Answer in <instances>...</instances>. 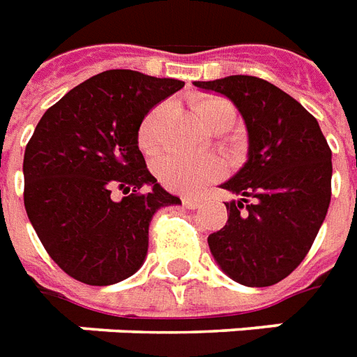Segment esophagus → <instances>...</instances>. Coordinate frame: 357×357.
<instances>
[{
	"label": "esophagus",
	"instance_id": "esophagus-1",
	"mask_svg": "<svg viewBox=\"0 0 357 357\" xmlns=\"http://www.w3.org/2000/svg\"><path fill=\"white\" fill-rule=\"evenodd\" d=\"M181 202H183L185 208H189V209H195L200 206V198L197 197H183L181 198Z\"/></svg>",
	"mask_w": 357,
	"mask_h": 357
}]
</instances>
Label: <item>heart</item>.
Listing matches in <instances>:
<instances>
[{
  "label": "heart",
  "instance_id": "1",
  "mask_svg": "<svg viewBox=\"0 0 357 357\" xmlns=\"http://www.w3.org/2000/svg\"><path fill=\"white\" fill-rule=\"evenodd\" d=\"M197 112L209 129L219 121L234 119L236 116L234 106L221 97L200 100L197 105ZM157 116H159V110H153L142 119V123L138 127V144L144 151H153L157 146ZM155 172L159 176L160 183L170 190L192 195L211 181L221 179L227 172V165L215 155L190 157V155L167 153L157 159Z\"/></svg>",
  "mask_w": 357,
  "mask_h": 357
}]
</instances>
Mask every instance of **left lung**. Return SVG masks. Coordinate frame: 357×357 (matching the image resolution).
Masks as SVG:
<instances>
[{"mask_svg":"<svg viewBox=\"0 0 357 357\" xmlns=\"http://www.w3.org/2000/svg\"><path fill=\"white\" fill-rule=\"evenodd\" d=\"M227 95L249 132V159L222 189L227 225L209 234L221 269L245 287H271L303 262L331 200V149L317 118L257 76L195 82Z\"/></svg>","mask_w":357,"mask_h":357,"instance_id":"8db88e82","label":"left lung"}]
</instances>
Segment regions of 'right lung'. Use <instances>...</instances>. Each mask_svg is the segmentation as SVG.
I'll use <instances>...</instances> for the list:
<instances>
[{
	"instance_id": "1",
	"label": "right lung",
	"mask_w": 357,
	"mask_h": 357,
	"mask_svg": "<svg viewBox=\"0 0 357 357\" xmlns=\"http://www.w3.org/2000/svg\"><path fill=\"white\" fill-rule=\"evenodd\" d=\"M185 82L112 69L50 106L24 153V206L40 243L76 281L106 287L130 277L148 252L155 211L181 204L138 149V127ZM114 192H123L121 201Z\"/></svg>"
}]
</instances>
